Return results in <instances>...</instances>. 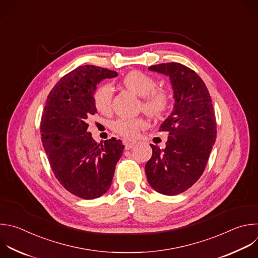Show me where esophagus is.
Masks as SVG:
<instances>
[{"label": "esophagus", "instance_id": "34e87169", "mask_svg": "<svg viewBox=\"0 0 258 258\" xmlns=\"http://www.w3.org/2000/svg\"><path fill=\"white\" fill-rule=\"evenodd\" d=\"M136 143H137V141H135V140H123L125 150H130L131 148H133Z\"/></svg>", "mask_w": 258, "mask_h": 258}]
</instances>
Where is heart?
<instances>
[{"instance_id": "obj_1", "label": "heart", "mask_w": 258, "mask_h": 258, "mask_svg": "<svg viewBox=\"0 0 258 258\" xmlns=\"http://www.w3.org/2000/svg\"><path fill=\"white\" fill-rule=\"evenodd\" d=\"M123 85L137 95L142 97V108L148 114L158 116L166 111L170 102V96L165 89L156 88V81L149 75L132 71L122 80ZM113 87L110 83H103L95 90L93 100L95 107L103 114L112 109ZM146 126L143 118H118L111 124L112 131L124 138H133L138 135L141 128Z\"/></svg>"}]
</instances>
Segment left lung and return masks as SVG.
<instances>
[{"label": "left lung", "instance_id": "8db88e82", "mask_svg": "<svg viewBox=\"0 0 258 258\" xmlns=\"http://www.w3.org/2000/svg\"><path fill=\"white\" fill-rule=\"evenodd\" d=\"M149 69L169 76L175 104L159 130L169 133L166 148L150 144L153 154L145 171L156 191L176 196L191 187L204 173L217 137L215 110L206 84L194 70L179 62Z\"/></svg>", "mask_w": 258, "mask_h": 258}]
</instances>
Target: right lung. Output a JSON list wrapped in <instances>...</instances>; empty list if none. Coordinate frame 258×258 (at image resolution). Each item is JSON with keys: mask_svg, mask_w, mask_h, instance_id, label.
I'll use <instances>...</instances> for the list:
<instances>
[{"mask_svg": "<svg viewBox=\"0 0 258 258\" xmlns=\"http://www.w3.org/2000/svg\"><path fill=\"white\" fill-rule=\"evenodd\" d=\"M117 73L96 66H81L64 75L45 103L40 122L43 148L58 182L84 200L103 196L110 187L124 146L111 138L102 144L87 132L88 118L97 112L96 85Z\"/></svg>", "mask_w": 258, "mask_h": 258, "instance_id": "1", "label": "right lung"}]
</instances>
